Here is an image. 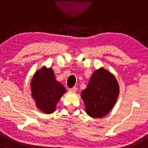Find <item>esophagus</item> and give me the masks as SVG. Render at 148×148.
<instances>
[{
    "mask_svg": "<svg viewBox=\"0 0 148 148\" xmlns=\"http://www.w3.org/2000/svg\"><path fill=\"white\" fill-rule=\"evenodd\" d=\"M69 90H70V92H76L77 87H72V88L69 89Z\"/></svg>",
    "mask_w": 148,
    "mask_h": 148,
    "instance_id": "esophagus-1",
    "label": "esophagus"
}]
</instances>
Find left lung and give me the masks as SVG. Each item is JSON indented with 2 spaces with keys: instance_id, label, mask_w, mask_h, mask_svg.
Here are the masks:
<instances>
[{
  "instance_id": "8db88e82",
  "label": "left lung",
  "mask_w": 148,
  "mask_h": 148,
  "mask_svg": "<svg viewBox=\"0 0 148 148\" xmlns=\"http://www.w3.org/2000/svg\"><path fill=\"white\" fill-rule=\"evenodd\" d=\"M119 92L118 83L111 73L101 68L94 72L87 88L82 92L86 113L92 118H101L109 113Z\"/></svg>"
}]
</instances>
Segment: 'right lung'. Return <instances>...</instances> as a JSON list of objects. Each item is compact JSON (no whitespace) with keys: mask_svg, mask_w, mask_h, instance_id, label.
Here are the masks:
<instances>
[{"mask_svg":"<svg viewBox=\"0 0 148 148\" xmlns=\"http://www.w3.org/2000/svg\"><path fill=\"white\" fill-rule=\"evenodd\" d=\"M32 94L36 105L45 113H52L56 104L66 92L64 87L56 80L51 68L43 67L34 75L31 82Z\"/></svg>","mask_w":148,"mask_h":148,"instance_id":"1","label":"right lung"}]
</instances>
